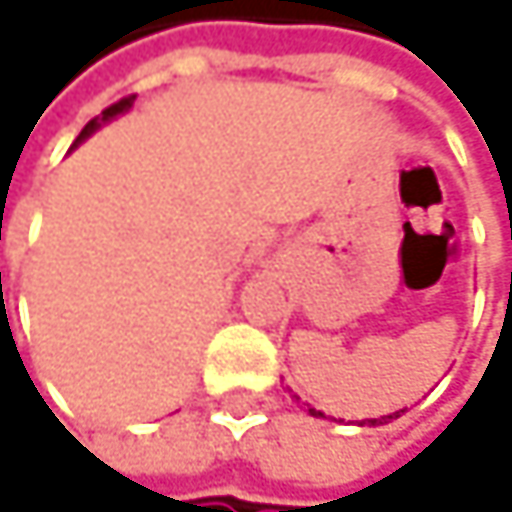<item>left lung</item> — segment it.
<instances>
[{"instance_id":"1","label":"left lung","mask_w":512,"mask_h":512,"mask_svg":"<svg viewBox=\"0 0 512 512\" xmlns=\"http://www.w3.org/2000/svg\"><path fill=\"white\" fill-rule=\"evenodd\" d=\"M309 414H312V417H324V414H321V411H315V408H309ZM396 417H399V411H396V414H387V417H381V420H363V423H369V426H381V423H390V420H396Z\"/></svg>"}]
</instances>
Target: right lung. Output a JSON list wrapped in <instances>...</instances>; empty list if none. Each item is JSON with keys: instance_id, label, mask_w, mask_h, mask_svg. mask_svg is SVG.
Returning <instances> with one entry per match:
<instances>
[{"instance_id": "right-lung-1", "label": "right lung", "mask_w": 512, "mask_h": 512, "mask_svg": "<svg viewBox=\"0 0 512 512\" xmlns=\"http://www.w3.org/2000/svg\"><path fill=\"white\" fill-rule=\"evenodd\" d=\"M134 98H137V95H128V98H122V101H116V104H110L107 110H101V116H95V119H89V122H86V128L80 131V137L74 140V146H77L80 140H86V137H89V134H92L95 128H101V122H107V119H113V116H119V113H125V110H128L131 104H134Z\"/></svg>"}]
</instances>
